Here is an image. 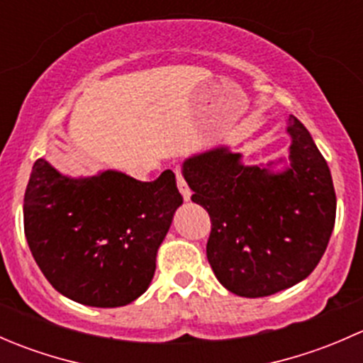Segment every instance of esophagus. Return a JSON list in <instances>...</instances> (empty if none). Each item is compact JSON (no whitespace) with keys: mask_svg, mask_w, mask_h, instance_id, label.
<instances>
[{"mask_svg":"<svg viewBox=\"0 0 363 363\" xmlns=\"http://www.w3.org/2000/svg\"><path fill=\"white\" fill-rule=\"evenodd\" d=\"M174 172H175V181H177L179 191H181V195L184 196V200H186V202H188V200L191 199V189H189V186H188V182H186V179L182 177L181 170H179V168H175Z\"/></svg>","mask_w":363,"mask_h":363,"instance_id":"obj_1","label":"esophagus"}]
</instances>
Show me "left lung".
I'll use <instances>...</instances> for the list:
<instances>
[{"label":"left lung","mask_w":363,"mask_h":363,"mask_svg":"<svg viewBox=\"0 0 363 363\" xmlns=\"http://www.w3.org/2000/svg\"><path fill=\"white\" fill-rule=\"evenodd\" d=\"M290 168L246 167L240 155L212 149L184 161L182 174L212 221L207 259L232 294L256 298L306 279L323 256L335 223L330 170L295 116Z\"/></svg>","instance_id":"1"}]
</instances>
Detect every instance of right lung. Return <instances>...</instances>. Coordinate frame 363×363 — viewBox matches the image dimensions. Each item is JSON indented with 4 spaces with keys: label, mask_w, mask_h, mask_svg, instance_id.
<instances>
[{
    "label": "right lung",
    "mask_w": 363,
    "mask_h": 363,
    "mask_svg": "<svg viewBox=\"0 0 363 363\" xmlns=\"http://www.w3.org/2000/svg\"><path fill=\"white\" fill-rule=\"evenodd\" d=\"M181 203L172 170L151 182L113 170L69 179L40 158L26 188L24 233L61 295L84 306L119 307L147 290Z\"/></svg>",
    "instance_id": "obj_1"
}]
</instances>
